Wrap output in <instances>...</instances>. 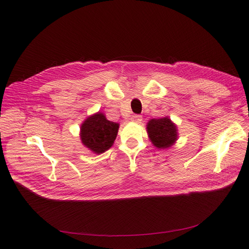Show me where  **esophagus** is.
Here are the masks:
<instances>
[{
	"label": "esophagus",
	"instance_id": "obj_1",
	"mask_svg": "<svg viewBox=\"0 0 249 249\" xmlns=\"http://www.w3.org/2000/svg\"><path fill=\"white\" fill-rule=\"evenodd\" d=\"M131 122L136 123V124H140L142 122V117L140 115H133L131 117Z\"/></svg>",
	"mask_w": 249,
	"mask_h": 249
}]
</instances>
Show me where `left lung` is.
<instances>
[{
  "mask_svg": "<svg viewBox=\"0 0 249 249\" xmlns=\"http://www.w3.org/2000/svg\"><path fill=\"white\" fill-rule=\"evenodd\" d=\"M146 132L153 145L159 149L171 147L178 138V126L168 116L148 120Z\"/></svg>",
  "mask_w": 249,
  "mask_h": 249,
  "instance_id": "left-lung-1",
  "label": "left lung"
}]
</instances>
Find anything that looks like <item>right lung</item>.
<instances>
[{"label":"right lung","mask_w":249,"mask_h":249,"mask_svg":"<svg viewBox=\"0 0 249 249\" xmlns=\"http://www.w3.org/2000/svg\"><path fill=\"white\" fill-rule=\"evenodd\" d=\"M119 124L110 122L102 112L88 116L80 126V138L86 148L100 155L108 150L116 139Z\"/></svg>","instance_id":"right-lung-1"}]
</instances>
